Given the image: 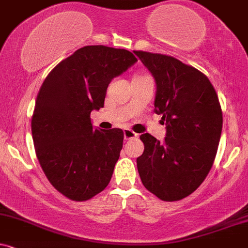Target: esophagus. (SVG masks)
<instances>
[{
    "label": "esophagus",
    "mask_w": 248,
    "mask_h": 248,
    "mask_svg": "<svg viewBox=\"0 0 248 248\" xmlns=\"http://www.w3.org/2000/svg\"><path fill=\"white\" fill-rule=\"evenodd\" d=\"M137 137H138V135H137L136 132H133L132 130H129V129L124 130V138L126 139V140H129V139L137 138Z\"/></svg>",
    "instance_id": "esophagus-1"
}]
</instances>
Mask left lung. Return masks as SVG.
Segmentation results:
<instances>
[{"label":"left lung","instance_id":"8db88e82","mask_svg":"<svg viewBox=\"0 0 248 248\" xmlns=\"http://www.w3.org/2000/svg\"><path fill=\"white\" fill-rule=\"evenodd\" d=\"M156 83L154 108L166 122L164 142L140 136L137 167L144 187L166 202L187 197L208 176L223 127V112L208 77L170 55L135 51Z\"/></svg>","mask_w":248,"mask_h":248}]
</instances>
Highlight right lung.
Listing matches in <instances>:
<instances>
[{
  "label": "right lung",
  "instance_id": "1",
  "mask_svg": "<svg viewBox=\"0 0 248 248\" xmlns=\"http://www.w3.org/2000/svg\"><path fill=\"white\" fill-rule=\"evenodd\" d=\"M136 61L127 49L84 46L40 87L31 121L34 150L49 183L67 199L90 200L109 185L124 132L94 129L90 112L103 108L110 81Z\"/></svg>",
  "mask_w": 248,
  "mask_h": 248
}]
</instances>
